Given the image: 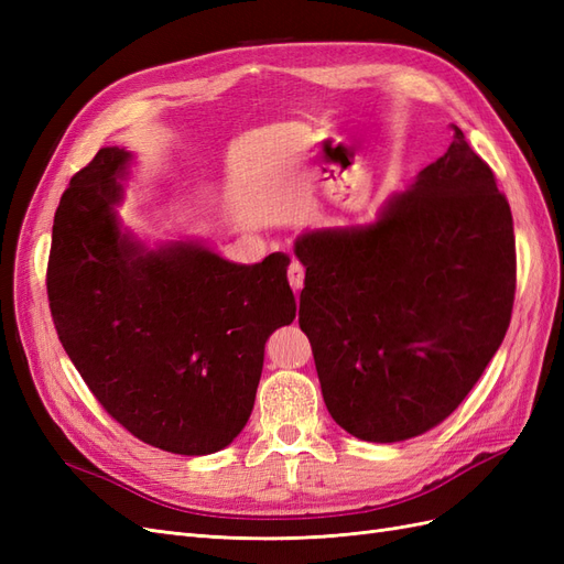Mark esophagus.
I'll use <instances>...</instances> for the list:
<instances>
[{
    "label": "esophagus",
    "instance_id": "obj_1",
    "mask_svg": "<svg viewBox=\"0 0 564 564\" xmlns=\"http://www.w3.org/2000/svg\"><path fill=\"white\" fill-rule=\"evenodd\" d=\"M286 280H289V286L294 289V292H301V286H303V280H305V270H303V265L301 263H292L289 265V270H286Z\"/></svg>",
    "mask_w": 564,
    "mask_h": 564
}]
</instances>
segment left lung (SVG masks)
Masks as SVG:
<instances>
[{"instance_id": "1", "label": "left lung", "mask_w": 564, "mask_h": 564, "mask_svg": "<svg viewBox=\"0 0 564 564\" xmlns=\"http://www.w3.org/2000/svg\"><path fill=\"white\" fill-rule=\"evenodd\" d=\"M445 155L369 226L303 232L299 324L332 419L416 437L466 400L508 332L516 235L489 164L454 127Z\"/></svg>"}]
</instances>
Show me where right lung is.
<instances>
[{"mask_svg":"<svg viewBox=\"0 0 564 564\" xmlns=\"http://www.w3.org/2000/svg\"><path fill=\"white\" fill-rule=\"evenodd\" d=\"M131 155L100 148L65 187L46 268L61 344L100 406L172 454L247 425L268 336L296 317L286 253L237 265L193 242L148 251L117 224Z\"/></svg>","mask_w":564,"mask_h":564,"instance_id":"right-lung-1","label":"right lung"}]
</instances>
